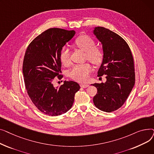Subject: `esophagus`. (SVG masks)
Returning a JSON list of instances; mask_svg holds the SVG:
<instances>
[{
  "mask_svg": "<svg viewBox=\"0 0 154 154\" xmlns=\"http://www.w3.org/2000/svg\"><path fill=\"white\" fill-rule=\"evenodd\" d=\"M88 86H89V85H88V84H80V87H82V88H87V87H88Z\"/></svg>",
  "mask_w": 154,
  "mask_h": 154,
  "instance_id": "esophagus-1",
  "label": "esophagus"
}]
</instances>
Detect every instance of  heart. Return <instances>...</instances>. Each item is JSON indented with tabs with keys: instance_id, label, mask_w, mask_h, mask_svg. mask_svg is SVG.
Masks as SVG:
<instances>
[{
	"instance_id": "b5f03b06",
	"label": "heart",
	"mask_w": 154,
	"mask_h": 154,
	"mask_svg": "<svg viewBox=\"0 0 154 154\" xmlns=\"http://www.w3.org/2000/svg\"><path fill=\"white\" fill-rule=\"evenodd\" d=\"M74 45L79 49L85 52V59L94 65H99L103 59V51L100 47H95L94 40L90 36L84 34L79 36L74 41ZM60 59L63 66H69L71 61L67 48L63 47L60 54ZM92 68L89 63L75 65L70 71V77L78 82H85L88 79Z\"/></svg>"
}]
</instances>
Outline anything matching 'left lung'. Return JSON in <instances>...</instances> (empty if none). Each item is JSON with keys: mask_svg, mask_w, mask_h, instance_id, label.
Here are the masks:
<instances>
[{"mask_svg": "<svg viewBox=\"0 0 154 154\" xmlns=\"http://www.w3.org/2000/svg\"><path fill=\"white\" fill-rule=\"evenodd\" d=\"M94 34L101 42L104 54L97 76L106 75L107 81L92 84L97 88L93 102L100 110L112 112L123 106L135 84L133 56L125 40L115 32L97 27Z\"/></svg>", "mask_w": 154, "mask_h": 154, "instance_id": "1", "label": "left lung"}]
</instances>
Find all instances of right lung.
Masks as SVG:
<instances>
[{
    "instance_id": "right-lung-1",
    "label": "right lung",
    "mask_w": 154,
    "mask_h": 154,
    "mask_svg": "<svg viewBox=\"0 0 154 154\" xmlns=\"http://www.w3.org/2000/svg\"><path fill=\"white\" fill-rule=\"evenodd\" d=\"M75 34L73 30L47 29L30 43L24 55L22 71L27 94L35 106L49 116L69 110L80 89L74 81L66 80L59 88L53 85L55 77H63L60 59L62 47Z\"/></svg>"
}]
</instances>
